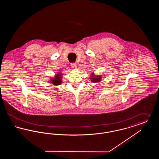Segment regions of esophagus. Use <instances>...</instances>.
Masks as SVG:
<instances>
[{
	"mask_svg": "<svg viewBox=\"0 0 159 159\" xmlns=\"http://www.w3.org/2000/svg\"><path fill=\"white\" fill-rule=\"evenodd\" d=\"M71 68H76V67H77V64L75 63V62H72L71 64Z\"/></svg>",
	"mask_w": 159,
	"mask_h": 159,
	"instance_id": "obj_1",
	"label": "esophagus"
}]
</instances>
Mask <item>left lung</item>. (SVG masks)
I'll use <instances>...</instances> for the list:
<instances>
[{
	"label": "left lung",
	"mask_w": 159,
	"mask_h": 159,
	"mask_svg": "<svg viewBox=\"0 0 159 159\" xmlns=\"http://www.w3.org/2000/svg\"><path fill=\"white\" fill-rule=\"evenodd\" d=\"M92 75V77H92V81L93 82H99V81L100 80L101 77L98 76V77H93V75Z\"/></svg>",
	"instance_id": "1"
}]
</instances>
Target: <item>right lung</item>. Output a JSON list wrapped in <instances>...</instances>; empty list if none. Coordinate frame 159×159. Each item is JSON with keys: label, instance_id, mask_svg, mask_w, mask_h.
Segmentation results:
<instances>
[{"label": "right lung", "instance_id": "obj_1", "mask_svg": "<svg viewBox=\"0 0 159 159\" xmlns=\"http://www.w3.org/2000/svg\"><path fill=\"white\" fill-rule=\"evenodd\" d=\"M61 73H60L59 75H57V76H55V78L52 79L51 82L53 84L55 85H58V84H60L61 83Z\"/></svg>", "mask_w": 159, "mask_h": 159}]
</instances>
